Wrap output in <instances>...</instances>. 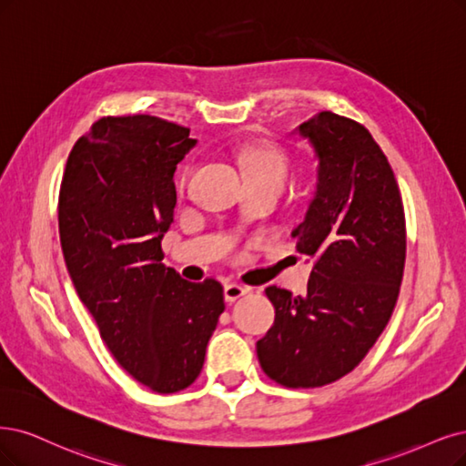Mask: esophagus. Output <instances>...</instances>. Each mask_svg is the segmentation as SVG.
I'll return each instance as SVG.
<instances>
[{
    "instance_id": "1",
    "label": "esophagus",
    "mask_w": 466,
    "mask_h": 466,
    "mask_svg": "<svg viewBox=\"0 0 466 466\" xmlns=\"http://www.w3.org/2000/svg\"><path fill=\"white\" fill-rule=\"evenodd\" d=\"M246 294H249V288L248 286H242V284H236V282H230L224 286V299H227L228 303L244 298Z\"/></svg>"
}]
</instances>
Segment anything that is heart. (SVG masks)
<instances>
[{
    "mask_svg": "<svg viewBox=\"0 0 466 466\" xmlns=\"http://www.w3.org/2000/svg\"><path fill=\"white\" fill-rule=\"evenodd\" d=\"M242 167L248 177V182H267L284 186L288 177V159L286 155L268 144H253L242 151ZM189 178V168L184 170L180 186L184 187Z\"/></svg>",
    "mask_w": 466,
    "mask_h": 466,
    "instance_id": "obj_1",
    "label": "heart"
}]
</instances>
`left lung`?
<instances>
[{
  "label": "left lung",
  "mask_w": 466,
  "mask_h": 466,
  "mask_svg": "<svg viewBox=\"0 0 466 466\" xmlns=\"http://www.w3.org/2000/svg\"><path fill=\"white\" fill-rule=\"evenodd\" d=\"M298 134L319 170L291 236L317 263L303 298L265 289L277 315L257 357L280 386L320 388L351 372L386 329L403 280L405 211L388 157L363 125L320 111Z\"/></svg>",
  "instance_id": "obj_1"
}]
</instances>
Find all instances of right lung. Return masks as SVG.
<instances>
[{
	"label": "right lung",
	"mask_w": 466,
	"mask_h": 466,
	"mask_svg": "<svg viewBox=\"0 0 466 466\" xmlns=\"http://www.w3.org/2000/svg\"><path fill=\"white\" fill-rule=\"evenodd\" d=\"M194 146L189 128L159 116H103L68 155L59 192L76 294L116 363L157 393L196 382L224 311L218 280L187 282L161 263L172 177Z\"/></svg>",
	"instance_id": "add662e5"
}]
</instances>
